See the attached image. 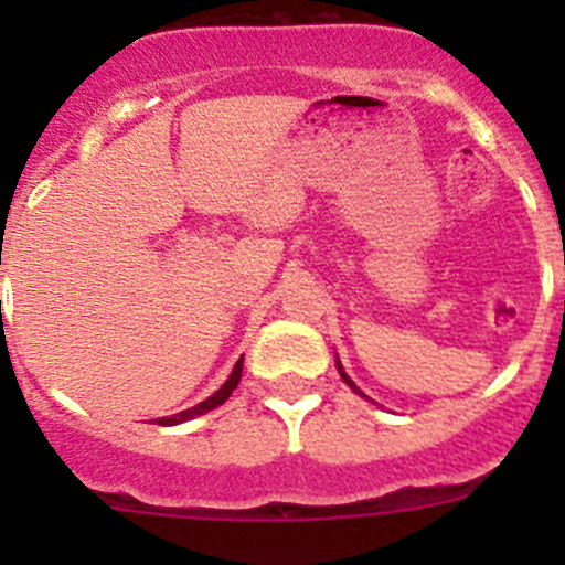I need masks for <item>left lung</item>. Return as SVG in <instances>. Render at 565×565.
Instances as JSON below:
<instances>
[{"instance_id":"left-lung-1","label":"left lung","mask_w":565,"mask_h":565,"mask_svg":"<svg viewBox=\"0 0 565 565\" xmlns=\"http://www.w3.org/2000/svg\"><path fill=\"white\" fill-rule=\"evenodd\" d=\"M335 369H339L341 380H344V383H347V385H350V388H352V391H355V393H361V391H358V385H355V383H352V380H350V377H347V372H344V369H341V363H339V361H335ZM361 396H363V393H361Z\"/></svg>"}]
</instances>
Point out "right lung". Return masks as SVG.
Masks as SVG:
<instances>
[{
	"mask_svg": "<svg viewBox=\"0 0 565 565\" xmlns=\"http://www.w3.org/2000/svg\"><path fill=\"white\" fill-rule=\"evenodd\" d=\"M241 374H243V358L235 363V369H232L230 380H226V383L221 385V388L215 391L213 396L204 398V402H199L196 407H188V409H182V413L169 415V418H158V424H161V426H177V424H182V420H191V418H196V415L210 413V409H215V407H218V404H224L226 398L232 396V391H235L237 383H241Z\"/></svg>",
	"mask_w": 565,
	"mask_h": 565,
	"instance_id": "1",
	"label": "right lung"
}]
</instances>
